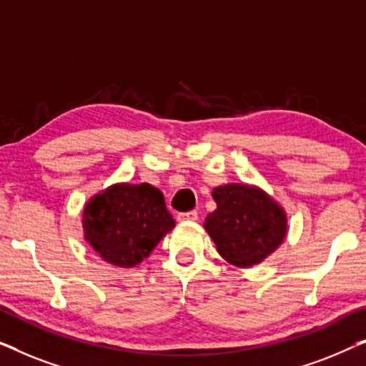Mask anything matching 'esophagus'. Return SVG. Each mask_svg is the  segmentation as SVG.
<instances>
[{"label":"esophagus","instance_id":"obj_1","mask_svg":"<svg viewBox=\"0 0 366 366\" xmlns=\"http://www.w3.org/2000/svg\"><path fill=\"white\" fill-rule=\"evenodd\" d=\"M178 219L179 222H197L198 219V212H184V213H178Z\"/></svg>","mask_w":366,"mask_h":366}]
</instances>
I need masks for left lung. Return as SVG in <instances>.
I'll use <instances>...</instances> for the list:
<instances>
[{
    "label": "left lung",
    "mask_w": 366,
    "mask_h": 366,
    "mask_svg": "<svg viewBox=\"0 0 366 366\" xmlns=\"http://www.w3.org/2000/svg\"><path fill=\"white\" fill-rule=\"evenodd\" d=\"M213 198L217 209L208 214L204 228L228 263L252 267L282 244L287 217L262 189L238 183L224 184L214 188Z\"/></svg>",
    "instance_id": "8db88e82"
}]
</instances>
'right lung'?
<instances>
[{"label":"right lung","mask_w":366,"mask_h":366,"mask_svg":"<svg viewBox=\"0 0 366 366\" xmlns=\"http://www.w3.org/2000/svg\"><path fill=\"white\" fill-rule=\"evenodd\" d=\"M173 227L162 192L148 183L113 184L83 212L86 242L104 262L123 268L142 263Z\"/></svg>","instance_id":"add662e5"}]
</instances>
